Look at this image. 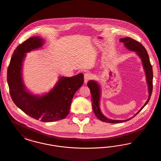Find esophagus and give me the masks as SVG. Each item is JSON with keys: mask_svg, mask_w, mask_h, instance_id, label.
I'll return each instance as SVG.
<instances>
[{"mask_svg": "<svg viewBox=\"0 0 161 161\" xmlns=\"http://www.w3.org/2000/svg\"><path fill=\"white\" fill-rule=\"evenodd\" d=\"M92 78V75L89 72H86L84 74V83H87Z\"/></svg>", "mask_w": 161, "mask_h": 161, "instance_id": "obj_1", "label": "esophagus"}]
</instances>
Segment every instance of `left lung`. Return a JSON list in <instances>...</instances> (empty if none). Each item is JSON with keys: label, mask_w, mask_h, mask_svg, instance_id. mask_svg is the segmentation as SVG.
<instances>
[{"label": "left lung", "mask_w": 161, "mask_h": 161, "mask_svg": "<svg viewBox=\"0 0 161 161\" xmlns=\"http://www.w3.org/2000/svg\"><path fill=\"white\" fill-rule=\"evenodd\" d=\"M119 42L124 43V46H125L127 49L131 51L135 52L136 54L139 56L141 60L142 61L143 69L144 70L146 74V81L148 85V98L147 100L146 103L141 109L136 113V114L134 115L133 117L130 118L128 119L125 120H116L111 119L107 117H106L101 112L100 108V98H101V88L100 84L95 80H90L87 83V86L90 89L91 92V101L92 103V108L95 116L101 121L103 122L108 123H119L125 122L129 121L131 118L138 114L141 110L146 106L150 99L152 90H153V69L151 65L150 58L146 48L142 46L139 42L133 40L130 37L120 38Z\"/></svg>", "instance_id": "1"}]
</instances>
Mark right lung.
Returning a JSON list of instances; mask_svg holds the SVG:
<instances>
[{
  "mask_svg": "<svg viewBox=\"0 0 161 161\" xmlns=\"http://www.w3.org/2000/svg\"><path fill=\"white\" fill-rule=\"evenodd\" d=\"M44 40L32 37L19 45L12 55L7 71V82L11 98L23 112L42 122H53L69 114L71 102L84 82L83 74L71 77H59L57 83L47 93L34 95L25 86L23 63L26 54L43 46Z\"/></svg>",
  "mask_w": 161,
  "mask_h": 161,
  "instance_id": "add662e5",
  "label": "right lung"
}]
</instances>
